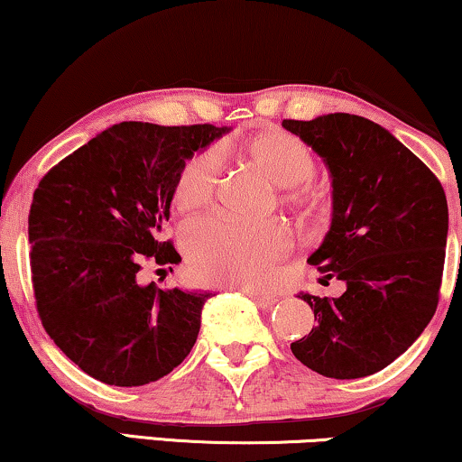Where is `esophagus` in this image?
Instances as JSON below:
<instances>
[{"label":"esophagus","mask_w":462,"mask_h":462,"mask_svg":"<svg viewBox=\"0 0 462 462\" xmlns=\"http://www.w3.org/2000/svg\"><path fill=\"white\" fill-rule=\"evenodd\" d=\"M242 292L248 294L258 307H273L277 302V296L269 292H258V290H242Z\"/></svg>","instance_id":"esophagus-1"}]
</instances>
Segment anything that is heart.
Segmentation results:
<instances>
[{
	"instance_id": "heart-1",
	"label": "heart",
	"mask_w": 462,
	"mask_h": 462,
	"mask_svg": "<svg viewBox=\"0 0 462 462\" xmlns=\"http://www.w3.org/2000/svg\"><path fill=\"white\" fill-rule=\"evenodd\" d=\"M239 157L277 189H293L313 176V157L309 149L286 132L271 130L250 138L239 149ZM217 180V157L212 153L191 157L174 180V210L198 217L210 206ZM283 201L300 214H311L318 208V195L302 187L288 193ZM286 248V231L275 223L248 226L206 220L191 225L187 231V252L195 275L218 286H261L273 273Z\"/></svg>"
}]
</instances>
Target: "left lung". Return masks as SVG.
Here are the masks:
<instances>
[{"instance_id": "1", "label": "left lung", "mask_w": 462, "mask_h": 462, "mask_svg": "<svg viewBox=\"0 0 462 462\" xmlns=\"http://www.w3.org/2000/svg\"><path fill=\"white\" fill-rule=\"evenodd\" d=\"M332 179V223L309 256L324 280L345 282L338 299L300 292L315 328L290 345L328 378L387 368L431 321L448 239L441 182L389 130L349 113L283 119Z\"/></svg>"}]
</instances>
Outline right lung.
Here are the masks:
<instances>
[{
	"mask_svg": "<svg viewBox=\"0 0 462 462\" xmlns=\"http://www.w3.org/2000/svg\"><path fill=\"white\" fill-rule=\"evenodd\" d=\"M231 128L122 122L43 176L29 212L42 324L86 374L116 387L160 381L191 353L210 290L138 282L144 261L179 264L163 242L174 180Z\"/></svg>",
	"mask_w": 462,
	"mask_h": 462,
	"instance_id": "right-lung-1",
	"label": "right lung"
}]
</instances>
